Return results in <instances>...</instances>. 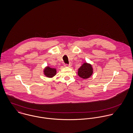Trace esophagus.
<instances>
[{
  "label": "esophagus",
  "mask_w": 133,
  "mask_h": 133,
  "mask_svg": "<svg viewBox=\"0 0 133 133\" xmlns=\"http://www.w3.org/2000/svg\"><path fill=\"white\" fill-rule=\"evenodd\" d=\"M71 66H72V63H70L69 64H64V66H65V67H70Z\"/></svg>",
  "instance_id": "obj_1"
}]
</instances>
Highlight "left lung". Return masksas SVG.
<instances>
[{
  "instance_id": "1",
  "label": "left lung",
  "mask_w": 133,
  "mask_h": 133,
  "mask_svg": "<svg viewBox=\"0 0 133 133\" xmlns=\"http://www.w3.org/2000/svg\"><path fill=\"white\" fill-rule=\"evenodd\" d=\"M93 73V69L92 65L87 62L83 63L78 71V76L84 79L90 78Z\"/></svg>"
}]
</instances>
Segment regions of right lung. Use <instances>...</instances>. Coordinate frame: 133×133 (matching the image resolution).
Instances as JSON below:
<instances>
[{
	"instance_id": "1",
	"label": "right lung",
	"mask_w": 133,
	"mask_h": 133,
	"mask_svg": "<svg viewBox=\"0 0 133 133\" xmlns=\"http://www.w3.org/2000/svg\"><path fill=\"white\" fill-rule=\"evenodd\" d=\"M43 74L46 77L52 78L56 75V69L48 66H46L43 70Z\"/></svg>"
}]
</instances>
